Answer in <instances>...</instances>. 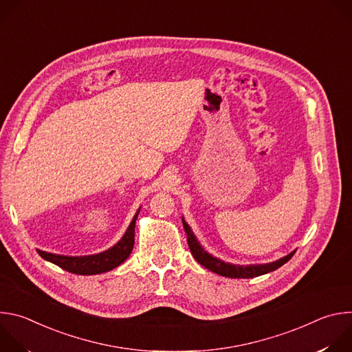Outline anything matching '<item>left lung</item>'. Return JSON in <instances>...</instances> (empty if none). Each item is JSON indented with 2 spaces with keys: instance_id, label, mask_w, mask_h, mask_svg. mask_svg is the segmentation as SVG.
<instances>
[{
  "instance_id": "1",
  "label": "left lung",
  "mask_w": 352,
  "mask_h": 352,
  "mask_svg": "<svg viewBox=\"0 0 352 352\" xmlns=\"http://www.w3.org/2000/svg\"><path fill=\"white\" fill-rule=\"evenodd\" d=\"M182 224L186 232V238H188V246L190 249V254L193 255V258L202 265L204 267L209 269L213 273H217L220 276L224 277H230V278H254L270 272H274L276 269L281 267L284 263H287L295 254V250L291 254H288L287 256L272 262V263H265V265H248V266H241V265H231V263H226L214 256H212L210 254H208L206 250L202 248V245L199 243V241L196 239V236L193 235L190 227L188 226V223L182 219Z\"/></svg>"
}]
</instances>
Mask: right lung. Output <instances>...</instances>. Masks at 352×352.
<instances>
[{"instance_id":"obj_1","label":"right lung","mask_w":352,"mask_h":352,"mask_svg":"<svg viewBox=\"0 0 352 352\" xmlns=\"http://www.w3.org/2000/svg\"><path fill=\"white\" fill-rule=\"evenodd\" d=\"M139 212H140V208L135 213L124 236L114 246L104 250V252H100L96 255H87V256H64V255L48 254V252H44V250L37 249V254L44 261L52 262L74 274L91 276V274L110 272L117 266H120L121 263H124L132 252L133 243H135V223Z\"/></svg>"}]
</instances>
